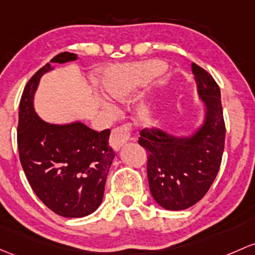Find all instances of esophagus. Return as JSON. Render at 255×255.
<instances>
[{
  "mask_svg": "<svg viewBox=\"0 0 255 255\" xmlns=\"http://www.w3.org/2000/svg\"><path fill=\"white\" fill-rule=\"evenodd\" d=\"M130 134H132V127L129 123L117 126L111 130L110 144L115 150H119L123 144L127 143V140H129Z\"/></svg>",
  "mask_w": 255,
  "mask_h": 255,
  "instance_id": "1",
  "label": "esophagus"
}]
</instances>
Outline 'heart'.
<instances>
[{"label":"heart","instance_id":"heart-1","mask_svg":"<svg viewBox=\"0 0 255 255\" xmlns=\"http://www.w3.org/2000/svg\"><path fill=\"white\" fill-rule=\"evenodd\" d=\"M163 68L165 64L160 61L121 64L104 72L100 84L109 99L122 103L132 98L150 79L161 73ZM103 106L110 110L106 103Z\"/></svg>","mask_w":255,"mask_h":255}]
</instances>
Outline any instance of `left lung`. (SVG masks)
Here are the masks:
<instances>
[{"label": "left lung", "mask_w": 255, "mask_h": 255, "mask_svg": "<svg viewBox=\"0 0 255 255\" xmlns=\"http://www.w3.org/2000/svg\"><path fill=\"white\" fill-rule=\"evenodd\" d=\"M200 96L206 104L204 126L191 138L176 139L157 129H144L138 139L148 154L149 188L159 205L183 210L199 202L218 175L225 148L220 88L204 68L192 63Z\"/></svg>", "instance_id": "left-lung-1"}]
</instances>
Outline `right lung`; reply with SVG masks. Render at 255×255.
Returning a JSON list of instances; mask_svg holds the SVG:
<instances>
[{
    "label": "right lung",
    "mask_w": 255,
    "mask_h": 255,
    "mask_svg": "<svg viewBox=\"0 0 255 255\" xmlns=\"http://www.w3.org/2000/svg\"><path fill=\"white\" fill-rule=\"evenodd\" d=\"M74 60L76 53L61 52L51 62ZM50 68V63L41 67L21 94L17 129L19 159L29 184L50 210L64 218H83L101 204L115 151L109 144L110 129L99 133L83 123L53 126L36 116L34 92L40 77Z\"/></svg>",
    "instance_id": "right-lung-1"
}]
</instances>
